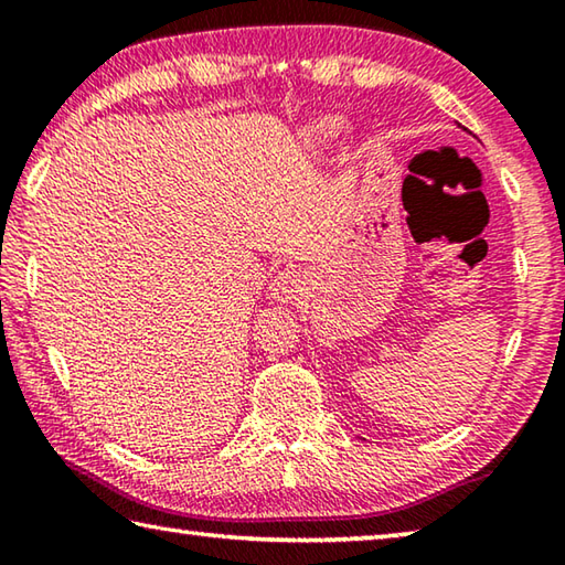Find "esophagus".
Segmentation results:
<instances>
[{"label": "esophagus", "instance_id": "esophagus-1", "mask_svg": "<svg viewBox=\"0 0 565 565\" xmlns=\"http://www.w3.org/2000/svg\"><path fill=\"white\" fill-rule=\"evenodd\" d=\"M306 289V274L299 269H284L274 276L269 286L271 299L276 301H291Z\"/></svg>", "mask_w": 565, "mask_h": 565}]
</instances>
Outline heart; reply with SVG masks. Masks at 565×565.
<instances>
[{
    "label": "heart",
    "mask_w": 565,
    "mask_h": 565,
    "mask_svg": "<svg viewBox=\"0 0 565 565\" xmlns=\"http://www.w3.org/2000/svg\"><path fill=\"white\" fill-rule=\"evenodd\" d=\"M337 131H339V121L319 119V121H313V124H309V127H306V139H309L311 145L319 147V145H327V141L337 137Z\"/></svg>",
    "instance_id": "1"
}]
</instances>
